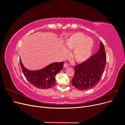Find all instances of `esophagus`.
Returning a JSON list of instances; mask_svg holds the SVG:
<instances>
[{"mask_svg": "<svg viewBox=\"0 0 125 125\" xmlns=\"http://www.w3.org/2000/svg\"><path fill=\"white\" fill-rule=\"evenodd\" d=\"M63 67L65 68L68 67H69V65L67 63H64V65H63Z\"/></svg>", "mask_w": 125, "mask_h": 125, "instance_id": "esophagus-1", "label": "esophagus"}]
</instances>
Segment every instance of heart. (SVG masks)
I'll return each instance as SVG.
<instances>
[{"mask_svg": "<svg viewBox=\"0 0 125 125\" xmlns=\"http://www.w3.org/2000/svg\"><path fill=\"white\" fill-rule=\"evenodd\" d=\"M66 47L71 52L72 58L75 62H81L88 58L92 51L93 41L89 37H86L82 33L73 34L66 42ZM63 57L68 55V52L63 49L62 52Z\"/></svg>", "mask_w": 125, "mask_h": 125, "instance_id": "b5f03b06", "label": "heart"}]
</instances>
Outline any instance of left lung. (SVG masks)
<instances>
[{"mask_svg":"<svg viewBox=\"0 0 125 125\" xmlns=\"http://www.w3.org/2000/svg\"><path fill=\"white\" fill-rule=\"evenodd\" d=\"M106 55L103 43L101 42L99 51L92 57L75 65L71 83L75 88L86 90L95 86L102 76L106 66Z\"/></svg>","mask_w":125,"mask_h":125,"instance_id":"left-lung-1","label":"left lung"}]
</instances>
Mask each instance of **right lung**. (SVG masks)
<instances>
[{
	"label": "right lung",
	"mask_w": 125,
	"mask_h": 125,
	"mask_svg": "<svg viewBox=\"0 0 125 125\" xmlns=\"http://www.w3.org/2000/svg\"><path fill=\"white\" fill-rule=\"evenodd\" d=\"M21 69L25 77L30 83L38 89H48L55 83V76L63 68V62H56L44 68L36 71L26 69L19 60Z\"/></svg>",
	"instance_id": "1"
}]
</instances>
